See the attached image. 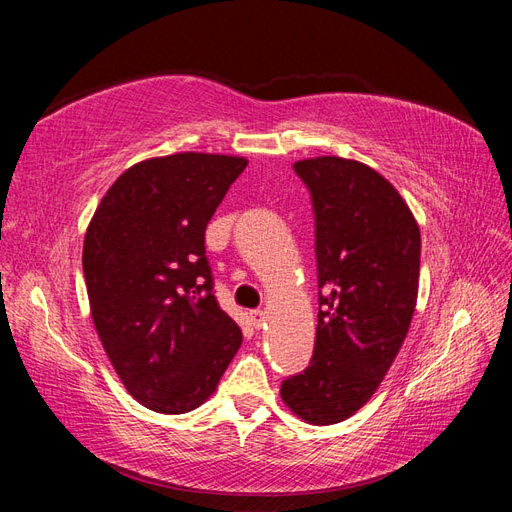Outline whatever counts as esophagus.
Here are the masks:
<instances>
[{"instance_id":"obj_1","label":"esophagus","mask_w":512,"mask_h":512,"mask_svg":"<svg viewBox=\"0 0 512 512\" xmlns=\"http://www.w3.org/2000/svg\"><path fill=\"white\" fill-rule=\"evenodd\" d=\"M250 318L256 329H260L262 324H265V312H262V309H254V312H250Z\"/></svg>"}]
</instances>
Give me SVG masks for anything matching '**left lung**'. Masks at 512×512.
I'll list each match as a JSON object with an SVG mask.
<instances>
[{
    "label": "left lung",
    "mask_w": 512,
    "mask_h": 512,
    "mask_svg": "<svg viewBox=\"0 0 512 512\" xmlns=\"http://www.w3.org/2000/svg\"><path fill=\"white\" fill-rule=\"evenodd\" d=\"M312 194L320 309L314 356L282 382V401L312 425L361 410L404 346L418 297L421 230L374 168L339 156L294 162Z\"/></svg>",
    "instance_id": "8db88e82"
}]
</instances>
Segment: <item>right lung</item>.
Returning a JSON list of instances; mask_svg holds the SVG:
<instances>
[{
	"label": "right lung",
	"instance_id": "right-lung-1",
	"mask_svg": "<svg viewBox=\"0 0 512 512\" xmlns=\"http://www.w3.org/2000/svg\"><path fill=\"white\" fill-rule=\"evenodd\" d=\"M245 158L185 151L130 166L83 243L91 320L128 393L185 414L218 389L243 335L213 297L205 230Z\"/></svg>",
	"mask_w": 512,
	"mask_h": 512
}]
</instances>
